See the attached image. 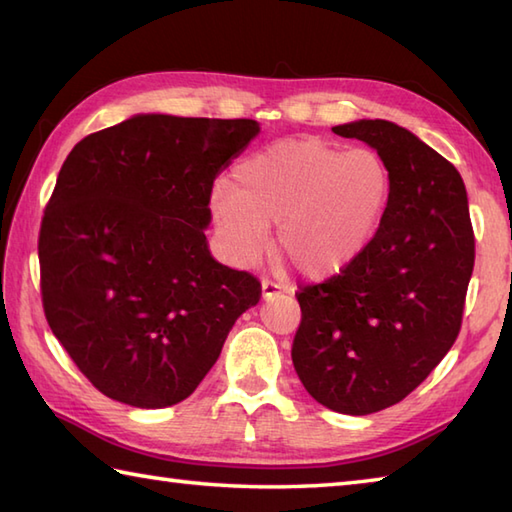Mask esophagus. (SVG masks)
<instances>
[{"instance_id":"obj_1","label":"esophagus","mask_w":512,"mask_h":512,"mask_svg":"<svg viewBox=\"0 0 512 512\" xmlns=\"http://www.w3.org/2000/svg\"><path fill=\"white\" fill-rule=\"evenodd\" d=\"M281 292H284V290H281V286L275 284V281H270V279H264V281H262V297H264L266 301L279 297Z\"/></svg>"}]
</instances>
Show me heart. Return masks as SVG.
I'll return each instance as SVG.
<instances>
[{"mask_svg": "<svg viewBox=\"0 0 512 512\" xmlns=\"http://www.w3.org/2000/svg\"><path fill=\"white\" fill-rule=\"evenodd\" d=\"M391 169L376 149L286 138L237 162L231 189L213 193L220 233L253 264L277 224V246L299 273L325 279L361 257L391 200Z\"/></svg>", "mask_w": 512, "mask_h": 512, "instance_id": "1", "label": "heart"}]
</instances>
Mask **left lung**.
<instances>
[{"label": "left lung", "mask_w": 512, "mask_h": 512, "mask_svg": "<svg viewBox=\"0 0 512 512\" xmlns=\"http://www.w3.org/2000/svg\"><path fill=\"white\" fill-rule=\"evenodd\" d=\"M374 147L391 169V200L365 253L297 292L292 363L323 407L367 416L407 398L455 343L475 264L462 176L389 121L332 127Z\"/></svg>", "instance_id": "1"}]
</instances>
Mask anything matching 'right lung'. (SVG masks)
Returning <instances> with one entry per match:
<instances>
[{
  "label": "right lung",
  "instance_id": "1",
  "mask_svg": "<svg viewBox=\"0 0 512 512\" xmlns=\"http://www.w3.org/2000/svg\"><path fill=\"white\" fill-rule=\"evenodd\" d=\"M259 132L253 118L134 116L76 143L39 231L52 334L107 398H189L237 317L262 299L206 246L213 180Z\"/></svg>",
  "mask_w": 512,
  "mask_h": 512
}]
</instances>
